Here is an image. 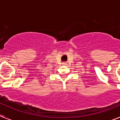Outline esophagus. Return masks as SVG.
I'll return each mask as SVG.
<instances>
[{
    "instance_id": "34e87169",
    "label": "esophagus",
    "mask_w": 120,
    "mask_h": 120,
    "mask_svg": "<svg viewBox=\"0 0 120 120\" xmlns=\"http://www.w3.org/2000/svg\"><path fill=\"white\" fill-rule=\"evenodd\" d=\"M63 64H64V65H66L67 63L66 62H63Z\"/></svg>"
}]
</instances>
